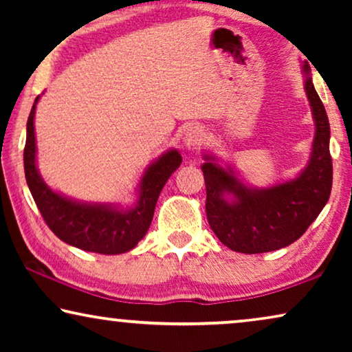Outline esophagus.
Instances as JSON below:
<instances>
[{"mask_svg":"<svg viewBox=\"0 0 352 352\" xmlns=\"http://www.w3.org/2000/svg\"><path fill=\"white\" fill-rule=\"evenodd\" d=\"M182 141H184V146L187 148H195L201 146V142L205 141V133L204 129H201L199 124H192L184 131V138H182Z\"/></svg>","mask_w":352,"mask_h":352,"instance_id":"obj_1","label":"esophagus"}]
</instances>
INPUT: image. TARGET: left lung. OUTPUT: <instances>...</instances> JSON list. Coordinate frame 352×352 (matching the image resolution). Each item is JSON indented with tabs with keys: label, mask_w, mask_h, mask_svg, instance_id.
Returning a JSON list of instances; mask_svg holds the SVG:
<instances>
[{
	"label": "left lung",
	"mask_w": 352,
	"mask_h": 352,
	"mask_svg": "<svg viewBox=\"0 0 352 352\" xmlns=\"http://www.w3.org/2000/svg\"><path fill=\"white\" fill-rule=\"evenodd\" d=\"M305 89L316 123L311 158L298 177L267 189L245 186L216 158L201 165L206 186V218L226 247L239 253H266L288 247L306 232L329 201L333 181L330 123L305 64Z\"/></svg>",
	"instance_id": "1"
}]
</instances>
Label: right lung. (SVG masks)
<instances>
[{
	"label": "right lung",
	"mask_w": 352,
	"mask_h": 352,
	"mask_svg": "<svg viewBox=\"0 0 352 352\" xmlns=\"http://www.w3.org/2000/svg\"><path fill=\"white\" fill-rule=\"evenodd\" d=\"M38 99L40 96L35 99L28 115L23 168L28 189L47 228L62 242L85 252L120 254L133 250L151 228L158 195L168 177L179 168L182 162L181 153L171 148L147 168L139 184V197L133 208L120 210L113 205L81 204L67 199L51 190L38 173L33 124Z\"/></svg>",
	"instance_id": "right-lung-1"
}]
</instances>
